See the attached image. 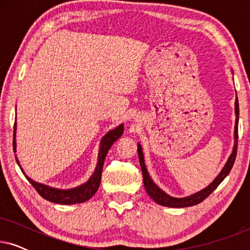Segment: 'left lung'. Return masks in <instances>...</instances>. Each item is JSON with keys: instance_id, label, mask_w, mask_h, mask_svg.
<instances>
[{"instance_id": "obj_1", "label": "left lung", "mask_w": 250, "mask_h": 250, "mask_svg": "<svg viewBox=\"0 0 250 250\" xmlns=\"http://www.w3.org/2000/svg\"><path fill=\"white\" fill-rule=\"evenodd\" d=\"M234 111H235V125H234V146L232 153L229 157L228 162L225 163L223 168H222L221 173L218 174L213 182L209 186L205 188V189L198 191V192L191 194V196L184 197V198H175L169 196L166 192L160 189L158 186H156V183L153 182L151 177H150L148 170H146V164H145V157H143V151L141 148V145L138 143V153H139V160L140 165H141L142 169V175H143V184H145L146 193L149 194L150 198L156 201L157 204L162 205V206L166 207H173V208H183V207H190L194 206V205L201 203V201L206 199L216 188L220 186V183L223 181L225 177L229 175V173L231 172L232 167H233L235 156H237V146H238V122H239V102L238 98H235L234 102Z\"/></svg>"}]
</instances>
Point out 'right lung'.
<instances>
[{
  "label": "right lung",
  "instance_id": "right-lung-1",
  "mask_svg": "<svg viewBox=\"0 0 250 250\" xmlns=\"http://www.w3.org/2000/svg\"><path fill=\"white\" fill-rule=\"evenodd\" d=\"M15 131H13V150L17 149L16 145V129H17V123L15 122V126H13ZM123 132H124V125L121 124L117 127L109 131L107 134H105L104 138H102L100 142V149H99L98 153V163L97 167H95L93 174H92L90 179L87 180V182L84 184H81L76 188H73V189H57V188H52L49 186H45V184L35 182V181L30 179L23 172V169L20 166L19 160L16 157L17 163L21 169V172L25 174L26 179L29 181V183L35 188V190L40 193L41 197H43L44 199L51 201V203H56L60 205H74V204H82L85 203V201L90 199L95 194L99 186H100L101 182V174H102V168H104V163L105 159V156L110 149V146L114 145V143L117 141V140L121 138Z\"/></svg>",
  "mask_w": 250,
  "mask_h": 250
}]
</instances>
